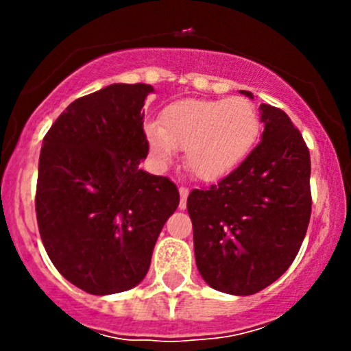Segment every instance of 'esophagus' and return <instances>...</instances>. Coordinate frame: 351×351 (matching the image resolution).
I'll list each match as a JSON object with an SVG mask.
<instances>
[{"label":"esophagus","mask_w":351,"mask_h":351,"mask_svg":"<svg viewBox=\"0 0 351 351\" xmlns=\"http://www.w3.org/2000/svg\"><path fill=\"white\" fill-rule=\"evenodd\" d=\"M186 198H189V189L182 186L180 189V210L186 208Z\"/></svg>","instance_id":"34e87169"}]
</instances>
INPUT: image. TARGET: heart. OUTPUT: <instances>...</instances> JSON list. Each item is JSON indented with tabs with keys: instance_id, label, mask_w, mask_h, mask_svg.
<instances>
[{
	"instance_id": "obj_1",
	"label": "heart",
	"mask_w": 351,
	"mask_h": 351,
	"mask_svg": "<svg viewBox=\"0 0 351 351\" xmlns=\"http://www.w3.org/2000/svg\"><path fill=\"white\" fill-rule=\"evenodd\" d=\"M144 134L158 161H171L175 149H185L189 171L202 182H217L253 151L260 117L243 97L185 98L162 110L159 123H146Z\"/></svg>"
}]
</instances>
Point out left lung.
<instances>
[{
  "label": "left lung",
  "instance_id": "obj_1",
  "mask_svg": "<svg viewBox=\"0 0 351 351\" xmlns=\"http://www.w3.org/2000/svg\"><path fill=\"white\" fill-rule=\"evenodd\" d=\"M260 120L261 143L241 165L186 198L198 271L212 289L232 295H251L280 278L311 219V156L302 136L271 105H260Z\"/></svg>",
  "mask_w": 351,
  "mask_h": 351
}]
</instances>
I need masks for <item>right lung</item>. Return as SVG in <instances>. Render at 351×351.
<instances>
[{"label":"right lung","instance_id":"right-lung-1","mask_svg":"<svg viewBox=\"0 0 351 351\" xmlns=\"http://www.w3.org/2000/svg\"><path fill=\"white\" fill-rule=\"evenodd\" d=\"M151 84L115 83L58 117L38 159V231L59 274L93 295L143 282L162 226L180 204L166 176L139 168Z\"/></svg>","mask_w":351,"mask_h":351}]
</instances>
